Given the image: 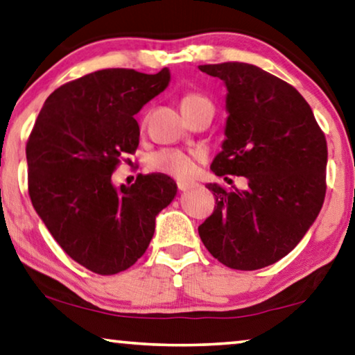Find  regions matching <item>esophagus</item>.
Instances as JSON below:
<instances>
[{
    "label": "esophagus",
    "mask_w": 355,
    "mask_h": 355,
    "mask_svg": "<svg viewBox=\"0 0 355 355\" xmlns=\"http://www.w3.org/2000/svg\"><path fill=\"white\" fill-rule=\"evenodd\" d=\"M178 191H188L189 188H193V183H187V182H178L177 183Z\"/></svg>",
    "instance_id": "esophagus-1"
}]
</instances>
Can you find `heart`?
Segmentation results:
<instances>
[{
  "mask_svg": "<svg viewBox=\"0 0 355 355\" xmlns=\"http://www.w3.org/2000/svg\"><path fill=\"white\" fill-rule=\"evenodd\" d=\"M210 103L207 97L198 92H188L184 94L182 100H180V107L182 111L191 110L199 105ZM211 105V103H210ZM199 159L198 151H183L175 150V148H164L156 153H151L148 156V167L155 172L167 173V175L175 178H187L193 173L196 162Z\"/></svg>",
  "mask_w": 355,
  "mask_h": 355,
  "instance_id": "b5f03b06",
  "label": "heart"
}]
</instances>
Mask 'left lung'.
Listing matches in <instances>:
<instances>
[{"label": "left lung", "instance_id": "8db88e82", "mask_svg": "<svg viewBox=\"0 0 355 355\" xmlns=\"http://www.w3.org/2000/svg\"><path fill=\"white\" fill-rule=\"evenodd\" d=\"M199 70L228 89L226 139L210 168L248 182L242 191L207 184L216 205L198 228L200 241L231 269L269 266L293 250L322 209L325 135L303 95L271 73L241 62Z\"/></svg>", "mask_w": 355, "mask_h": 355}]
</instances>
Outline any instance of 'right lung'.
<instances>
[{
    "instance_id": "1",
    "label": "right lung",
    "mask_w": 355,
    "mask_h": 355,
    "mask_svg": "<svg viewBox=\"0 0 355 355\" xmlns=\"http://www.w3.org/2000/svg\"><path fill=\"white\" fill-rule=\"evenodd\" d=\"M162 68L146 75L108 68L55 89L26 141L28 194L52 237L89 271L111 276L144 255L156 215L177 184L164 173L114 188L111 175L139 148L134 118L168 86Z\"/></svg>"
}]
</instances>
